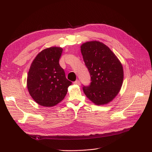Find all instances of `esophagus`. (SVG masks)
Here are the masks:
<instances>
[{
  "label": "esophagus",
  "mask_w": 152,
  "mask_h": 152,
  "mask_svg": "<svg viewBox=\"0 0 152 152\" xmlns=\"http://www.w3.org/2000/svg\"><path fill=\"white\" fill-rule=\"evenodd\" d=\"M73 84H75V85H78V86H80V82L79 80H76L74 82H73Z\"/></svg>",
  "instance_id": "obj_1"
}]
</instances>
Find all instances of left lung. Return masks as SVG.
<instances>
[{
	"label": "left lung",
	"instance_id": "8db88e82",
	"mask_svg": "<svg viewBox=\"0 0 152 152\" xmlns=\"http://www.w3.org/2000/svg\"><path fill=\"white\" fill-rule=\"evenodd\" d=\"M80 48L91 81L89 86L83 87L84 93L96 104H107L118 94L122 87V64L108 46L98 41L87 42Z\"/></svg>",
	"mask_w": 152,
	"mask_h": 152
}]
</instances>
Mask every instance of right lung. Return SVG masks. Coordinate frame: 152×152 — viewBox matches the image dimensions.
<instances>
[{"label":"right lung","instance_id":"add662e5","mask_svg":"<svg viewBox=\"0 0 152 152\" xmlns=\"http://www.w3.org/2000/svg\"><path fill=\"white\" fill-rule=\"evenodd\" d=\"M63 49L51 47L39 53L32 62L27 77V87L36 103L53 107L65 97L72 84L59 63Z\"/></svg>","mask_w":152,"mask_h":152}]
</instances>
